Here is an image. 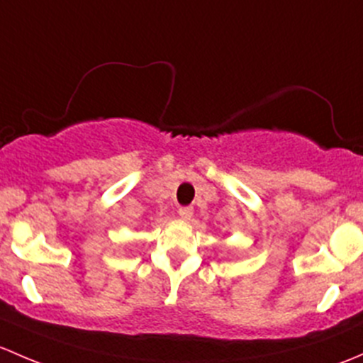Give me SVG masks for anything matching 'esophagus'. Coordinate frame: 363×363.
Masks as SVG:
<instances>
[{
  "label": "esophagus",
  "mask_w": 363,
  "mask_h": 363,
  "mask_svg": "<svg viewBox=\"0 0 363 363\" xmlns=\"http://www.w3.org/2000/svg\"><path fill=\"white\" fill-rule=\"evenodd\" d=\"M178 215H180V218H183V220H189L190 216L194 215V208L183 206V208L178 209Z\"/></svg>",
  "instance_id": "34e87169"
}]
</instances>
